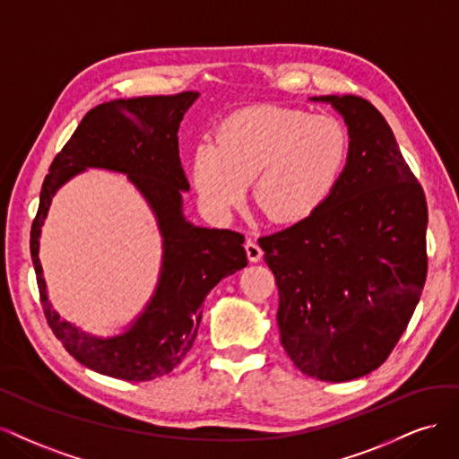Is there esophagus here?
Here are the masks:
<instances>
[{
  "mask_svg": "<svg viewBox=\"0 0 459 459\" xmlns=\"http://www.w3.org/2000/svg\"><path fill=\"white\" fill-rule=\"evenodd\" d=\"M244 247H246L247 259H249L251 263H259V261H261V257H263V249L257 246V242H254V240H247Z\"/></svg>",
  "mask_w": 459,
  "mask_h": 459,
  "instance_id": "obj_1",
  "label": "esophagus"
}]
</instances>
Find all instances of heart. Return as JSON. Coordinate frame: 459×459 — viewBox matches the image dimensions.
Listing matches in <instances>:
<instances>
[{"label": "heart", "mask_w": 459, "mask_h": 459, "mask_svg": "<svg viewBox=\"0 0 459 459\" xmlns=\"http://www.w3.org/2000/svg\"><path fill=\"white\" fill-rule=\"evenodd\" d=\"M349 160V133L330 114L280 107L234 112L196 146L192 177L213 210L240 204L254 181L257 210L298 223L330 198Z\"/></svg>", "instance_id": "b5f03b06"}]
</instances>
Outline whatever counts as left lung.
Here are the masks:
<instances>
[{
    "label": "left lung",
    "instance_id": "1",
    "mask_svg": "<svg viewBox=\"0 0 459 459\" xmlns=\"http://www.w3.org/2000/svg\"><path fill=\"white\" fill-rule=\"evenodd\" d=\"M343 116L349 160L320 208L263 236L280 343L303 374L342 383L387 360L427 276V202L385 117L362 97L324 95Z\"/></svg>",
    "mask_w": 459,
    "mask_h": 459
}]
</instances>
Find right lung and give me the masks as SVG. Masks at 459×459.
<instances>
[{"label": "right lung", "instance_id": "1", "mask_svg": "<svg viewBox=\"0 0 459 459\" xmlns=\"http://www.w3.org/2000/svg\"><path fill=\"white\" fill-rule=\"evenodd\" d=\"M196 99V91H185L102 102L83 116L41 185L30 254L43 313L72 357L102 376L151 381L169 374L195 345L205 295L247 264L240 232L195 227L183 215L181 195L188 181L177 131ZM87 167L126 172L150 202L165 238L155 295L132 326L114 338L85 334L63 321L48 303L39 263L40 227L54 192Z\"/></svg>", "mask_w": 459, "mask_h": 459}]
</instances>
